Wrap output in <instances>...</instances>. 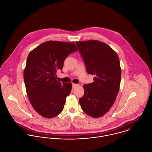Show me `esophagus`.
Masks as SVG:
<instances>
[{
    "label": "esophagus",
    "instance_id": "1",
    "mask_svg": "<svg viewBox=\"0 0 152 152\" xmlns=\"http://www.w3.org/2000/svg\"><path fill=\"white\" fill-rule=\"evenodd\" d=\"M78 86V84H72V88H75Z\"/></svg>",
    "mask_w": 152,
    "mask_h": 152
}]
</instances>
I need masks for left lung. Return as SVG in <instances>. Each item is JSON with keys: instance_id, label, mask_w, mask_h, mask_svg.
Instances as JSON below:
<instances>
[{"instance_id": "left-lung-1", "label": "left lung", "mask_w": 152, "mask_h": 152, "mask_svg": "<svg viewBox=\"0 0 152 152\" xmlns=\"http://www.w3.org/2000/svg\"><path fill=\"white\" fill-rule=\"evenodd\" d=\"M78 51L94 82L83 86L79 99L82 110L93 118L104 115L113 105L120 88L121 70L117 53L107 44L95 40L77 41Z\"/></svg>"}]
</instances>
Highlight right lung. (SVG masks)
I'll use <instances>...</instances> for the list:
<instances>
[{
    "instance_id": "obj_1",
    "label": "right lung",
    "mask_w": 152,
    "mask_h": 152,
    "mask_svg": "<svg viewBox=\"0 0 152 152\" xmlns=\"http://www.w3.org/2000/svg\"><path fill=\"white\" fill-rule=\"evenodd\" d=\"M77 51L73 42L49 41L29 53L23 78L29 100L42 117L53 118L63 110L72 84L58 81L56 72L61 70L66 58Z\"/></svg>"
}]
</instances>
